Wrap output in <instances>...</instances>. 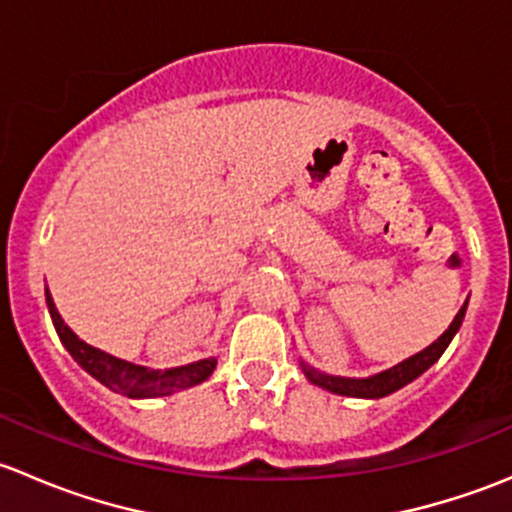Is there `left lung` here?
I'll return each instance as SVG.
<instances>
[{"instance_id": "1", "label": "left lung", "mask_w": 512, "mask_h": 512, "mask_svg": "<svg viewBox=\"0 0 512 512\" xmlns=\"http://www.w3.org/2000/svg\"><path fill=\"white\" fill-rule=\"evenodd\" d=\"M466 304L458 309V314H456V319L451 322V327H448L446 332H443L441 337L431 344V347H426L423 352L411 356V359L401 361V364H396L394 369L381 371V374L371 376V379H342V376H327V374H319V371L309 369V366L302 364L304 374H307V379L312 381V384H319L322 389L334 391V394H342V396H356V399H381V396L394 394L396 389H401V386H406L409 381H414L416 376H421L423 371L428 369V366H433L438 359H441V354L446 352V347L451 344V339L456 337L463 317H466Z\"/></svg>"}]
</instances>
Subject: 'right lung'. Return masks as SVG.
Segmentation results:
<instances>
[{
	"label": "right lung",
	"mask_w": 512,
	"mask_h": 512,
	"mask_svg": "<svg viewBox=\"0 0 512 512\" xmlns=\"http://www.w3.org/2000/svg\"><path fill=\"white\" fill-rule=\"evenodd\" d=\"M46 304H49L51 322H54L56 334L64 342V347L69 349V354L89 371L94 379L106 384L108 389H113L116 394L128 396V399H153V396H170L180 389H188V386L200 384V381L208 379L213 374L218 359L210 356V359H200L195 364L180 366V369L170 371H148L143 366H133L128 361L113 359V356L98 352V349L89 347L86 342H81L74 332L64 324L61 314L56 312L54 299H51L49 289H46Z\"/></svg>",
	"instance_id": "1"
}]
</instances>
